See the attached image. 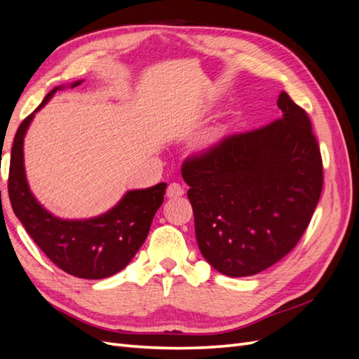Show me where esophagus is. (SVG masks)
<instances>
[{
	"instance_id": "esophagus-1",
	"label": "esophagus",
	"mask_w": 359,
	"mask_h": 359,
	"mask_svg": "<svg viewBox=\"0 0 359 359\" xmlns=\"http://www.w3.org/2000/svg\"><path fill=\"white\" fill-rule=\"evenodd\" d=\"M182 194H184V187L181 186V184H178V182H170L169 184V187L166 190V196L169 199H177V198L182 196Z\"/></svg>"
}]
</instances>
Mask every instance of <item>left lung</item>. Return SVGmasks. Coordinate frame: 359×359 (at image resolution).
<instances>
[{
	"label": "left lung",
	"mask_w": 359,
	"mask_h": 359,
	"mask_svg": "<svg viewBox=\"0 0 359 359\" xmlns=\"http://www.w3.org/2000/svg\"><path fill=\"white\" fill-rule=\"evenodd\" d=\"M281 118L223 137L182 163L201 253L229 277L255 276L298 244L323 186L307 112L281 93Z\"/></svg>",
	"instance_id": "obj_1"
}]
</instances>
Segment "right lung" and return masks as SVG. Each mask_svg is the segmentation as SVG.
Masks as SVG:
<instances>
[{
  "mask_svg": "<svg viewBox=\"0 0 359 359\" xmlns=\"http://www.w3.org/2000/svg\"><path fill=\"white\" fill-rule=\"evenodd\" d=\"M81 81L74 82L72 88ZM61 86L53 88L34 112ZM34 112L20 123L12 147L8 198L28 235L64 273L99 280L119 273L147 240L154 214L165 201L166 182L132 190L111 211L90 220H61L48 212L28 189L24 169V136Z\"/></svg>",
  "mask_w": 359,
  "mask_h": 359,
  "instance_id": "1",
  "label": "right lung"
}]
</instances>
